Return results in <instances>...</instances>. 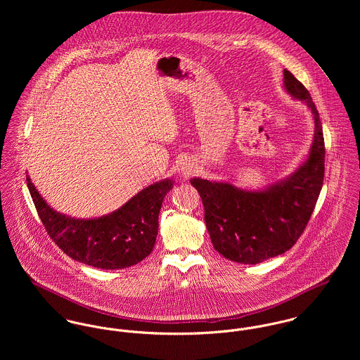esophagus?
<instances>
[{
  "label": "esophagus",
  "instance_id": "esophagus-1",
  "mask_svg": "<svg viewBox=\"0 0 360 360\" xmlns=\"http://www.w3.org/2000/svg\"><path fill=\"white\" fill-rule=\"evenodd\" d=\"M191 172H193V169L190 166H183L181 167V174L183 176H188V174H191Z\"/></svg>",
  "mask_w": 360,
  "mask_h": 360
}]
</instances>
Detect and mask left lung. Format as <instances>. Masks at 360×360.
<instances>
[{"label":"left lung","instance_id":"1","mask_svg":"<svg viewBox=\"0 0 360 360\" xmlns=\"http://www.w3.org/2000/svg\"><path fill=\"white\" fill-rule=\"evenodd\" d=\"M284 87L313 113L314 137L308 159L285 180L262 191L191 180L204 204L213 248L233 262L257 264L291 250L308 226L323 187L326 148L319 112L305 86L287 69Z\"/></svg>","mask_w":360,"mask_h":360}]
</instances>
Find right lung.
<instances>
[{
    "label": "right lung",
    "instance_id": "1",
    "mask_svg": "<svg viewBox=\"0 0 360 360\" xmlns=\"http://www.w3.org/2000/svg\"><path fill=\"white\" fill-rule=\"evenodd\" d=\"M33 202L52 241L68 257L97 269L137 264L154 250L158 216L172 180L148 186L122 207L98 219H73L55 212L26 177Z\"/></svg>",
    "mask_w": 360,
    "mask_h": 360
}]
</instances>
